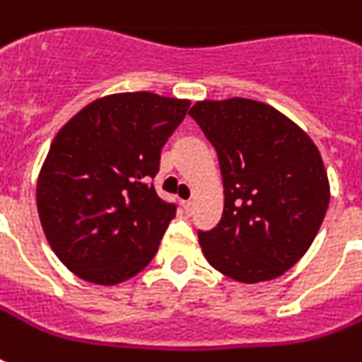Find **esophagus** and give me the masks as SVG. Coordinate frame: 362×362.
I'll use <instances>...</instances> for the list:
<instances>
[{
	"instance_id": "obj_1",
	"label": "esophagus",
	"mask_w": 362,
	"mask_h": 362,
	"mask_svg": "<svg viewBox=\"0 0 362 362\" xmlns=\"http://www.w3.org/2000/svg\"><path fill=\"white\" fill-rule=\"evenodd\" d=\"M182 206H184V212H186V214H192V212H193L192 201H184V203H182Z\"/></svg>"
}]
</instances>
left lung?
Listing matches in <instances>:
<instances>
[{"instance_id": "8db88e82", "label": "left lung", "mask_w": 362, "mask_h": 362, "mask_svg": "<svg viewBox=\"0 0 362 362\" xmlns=\"http://www.w3.org/2000/svg\"><path fill=\"white\" fill-rule=\"evenodd\" d=\"M192 118L216 148L223 214L199 244L216 270L242 284L269 281L312 246L331 187L314 141L280 110L231 98L197 101Z\"/></svg>"}]
</instances>
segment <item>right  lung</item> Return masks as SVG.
<instances>
[{"instance_id": "1", "label": "right lung", "mask_w": 362, "mask_h": 362, "mask_svg": "<svg viewBox=\"0 0 362 362\" xmlns=\"http://www.w3.org/2000/svg\"><path fill=\"white\" fill-rule=\"evenodd\" d=\"M187 107L189 99L152 92L112 93L78 110L54 136L37 178V212L73 274L116 286L152 261L176 209L150 180Z\"/></svg>"}]
</instances>
